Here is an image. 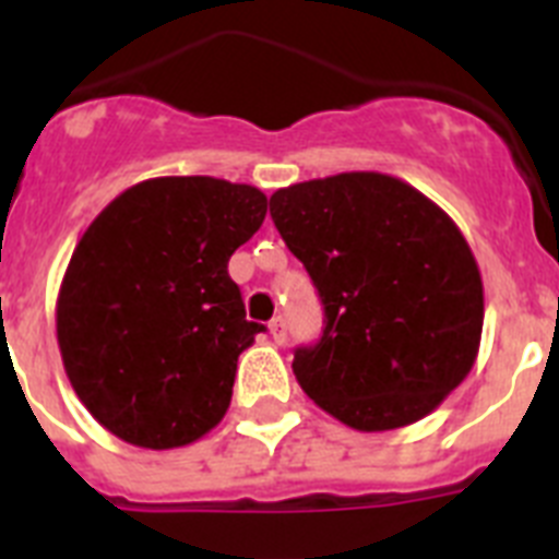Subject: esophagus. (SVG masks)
I'll return each instance as SVG.
<instances>
[{
	"mask_svg": "<svg viewBox=\"0 0 559 559\" xmlns=\"http://www.w3.org/2000/svg\"><path fill=\"white\" fill-rule=\"evenodd\" d=\"M269 333H271V338H274V344H283V341L288 338V328H285V322L280 319V316H276V319H271Z\"/></svg>",
	"mask_w": 559,
	"mask_h": 559,
	"instance_id": "1",
	"label": "esophagus"
}]
</instances>
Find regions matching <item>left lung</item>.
<instances>
[{
  "mask_svg": "<svg viewBox=\"0 0 559 559\" xmlns=\"http://www.w3.org/2000/svg\"><path fill=\"white\" fill-rule=\"evenodd\" d=\"M271 218L324 305L294 353L316 406L355 431L412 426L476 364L484 285L459 226L386 173H338L271 195Z\"/></svg>",
  "mask_w": 559,
  "mask_h": 559,
  "instance_id": "obj_1",
  "label": "left lung"
}]
</instances>
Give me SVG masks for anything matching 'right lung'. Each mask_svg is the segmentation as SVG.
<instances>
[{"instance_id":"add662e5","label":"right lung","mask_w":559,"mask_h":559,"mask_svg":"<svg viewBox=\"0 0 559 559\" xmlns=\"http://www.w3.org/2000/svg\"><path fill=\"white\" fill-rule=\"evenodd\" d=\"M251 185L162 176L128 187L78 240L56 305L67 378L92 417L167 451L224 419L246 322L226 265L265 218Z\"/></svg>"}]
</instances>
